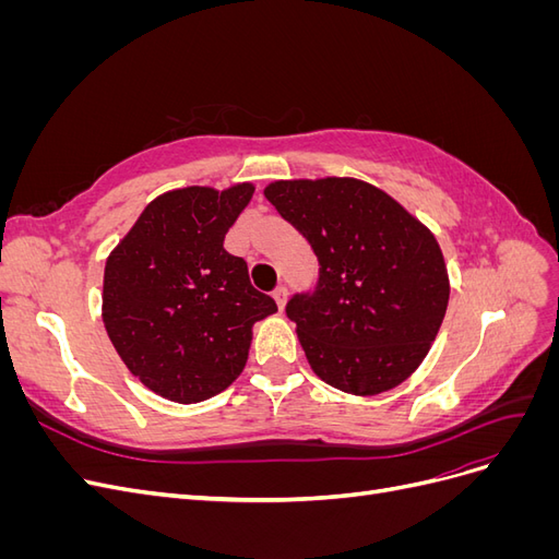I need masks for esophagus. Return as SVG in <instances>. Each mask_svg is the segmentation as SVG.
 <instances>
[{
	"label": "esophagus",
	"mask_w": 559,
	"mask_h": 559,
	"mask_svg": "<svg viewBox=\"0 0 559 559\" xmlns=\"http://www.w3.org/2000/svg\"><path fill=\"white\" fill-rule=\"evenodd\" d=\"M286 296H289V292H286V286H284V284H280V286H277V289L273 292V298L277 300V308H280V310L284 308V302H286Z\"/></svg>",
	"instance_id": "1"
}]
</instances>
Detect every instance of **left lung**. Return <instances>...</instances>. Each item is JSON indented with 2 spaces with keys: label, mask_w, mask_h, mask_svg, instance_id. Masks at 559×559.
<instances>
[{
  "label": "left lung",
  "mask_w": 559,
  "mask_h": 559,
  "mask_svg": "<svg viewBox=\"0 0 559 559\" xmlns=\"http://www.w3.org/2000/svg\"><path fill=\"white\" fill-rule=\"evenodd\" d=\"M263 193L319 261L314 284L286 302L314 373L357 396L401 384L427 357L448 310L433 235L359 179L275 181Z\"/></svg>",
  "instance_id": "obj_1"
}]
</instances>
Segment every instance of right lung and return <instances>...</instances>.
Returning <instances> with one entry per match:
<instances>
[{
  "label": "right lung",
  "mask_w": 559,
  "mask_h": 559,
  "mask_svg": "<svg viewBox=\"0 0 559 559\" xmlns=\"http://www.w3.org/2000/svg\"><path fill=\"white\" fill-rule=\"evenodd\" d=\"M251 195V183L165 193L107 259V333L130 373L163 399L224 392L247 364L251 326L277 312L251 286L247 261L224 249Z\"/></svg>",
  "instance_id": "obj_1"
}]
</instances>
